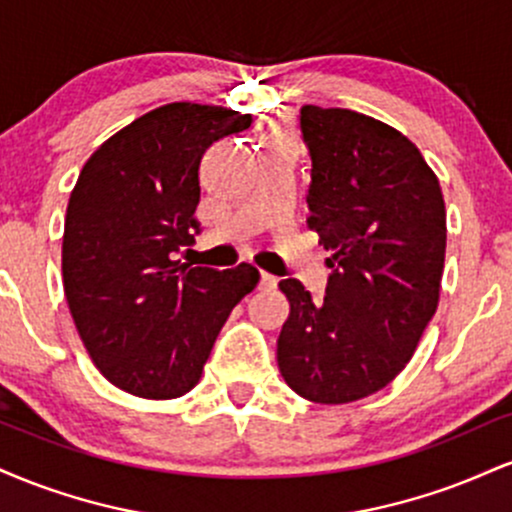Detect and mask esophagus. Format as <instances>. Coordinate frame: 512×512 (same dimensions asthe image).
Instances as JSON below:
<instances>
[{"label": "esophagus", "instance_id": "1", "mask_svg": "<svg viewBox=\"0 0 512 512\" xmlns=\"http://www.w3.org/2000/svg\"><path fill=\"white\" fill-rule=\"evenodd\" d=\"M260 289H262V291H272V289H276V276L262 272V274H260Z\"/></svg>", "mask_w": 512, "mask_h": 512}]
</instances>
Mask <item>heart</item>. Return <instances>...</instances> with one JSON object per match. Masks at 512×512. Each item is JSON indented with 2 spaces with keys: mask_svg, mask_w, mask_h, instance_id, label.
Here are the masks:
<instances>
[{
  "mask_svg": "<svg viewBox=\"0 0 512 512\" xmlns=\"http://www.w3.org/2000/svg\"><path fill=\"white\" fill-rule=\"evenodd\" d=\"M274 137H286V134H284V132H281V129H272V134H269V137H267V139H274Z\"/></svg>",
  "mask_w": 512,
  "mask_h": 512,
  "instance_id": "heart-1",
  "label": "heart"
}]
</instances>
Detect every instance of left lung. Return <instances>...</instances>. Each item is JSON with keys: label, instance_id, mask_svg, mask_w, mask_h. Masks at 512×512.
Listing matches in <instances>:
<instances>
[{"label": "left lung", "instance_id": "obj_1", "mask_svg": "<svg viewBox=\"0 0 512 512\" xmlns=\"http://www.w3.org/2000/svg\"><path fill=\"white\" fill-rule=\"evenodd\" d=\"M313 158L308 226L332 269L325 301L279 281L289 317L276 339L281 378L315 404L383 390L436 315L445 264V202L416 144L375 117L303 105Z\"/></svg>", "mask_w": 512, "mask_h": 512}]
</instances>
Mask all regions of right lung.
I'll list each match as a JSON object with an SVG mask.
<instances>
[{"label": "right lung", "instance_id": "obj_1", "mask_svg": "<svg viewBox=\"0 0 512 512\" xmlns=\"http://www.w3.org/2000/svg\"><path fill=\"white\" fill-rule=\"evenodd\" d=\"M250 115L168 103L93 151L67 204L62 281L69 313L103 378L144 399H175L202 378L231 310L260 272L187 267L195 243L199 161Z\"/></svg>", "mask_w": 512, "mask_h": 512}]
</instances>
